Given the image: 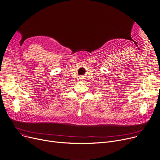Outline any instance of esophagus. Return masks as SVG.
Masks as SVG:
<instances>
[{"label": "esophagus", "instance_id": "esophagus-1", "mask_svg": "<svg viewBox=\"0 0 160 160\" xmlns=\"http://www.w3.org/2000/svg\"><path fill=\"white\" fill-rule=\"evenodd\" d=\"M78 80H79L80 81H81V82H83V81H84V78H83V77H80Z\"/></svg>", "mask_w": 160, "mask_h": 160}]
</instances>
